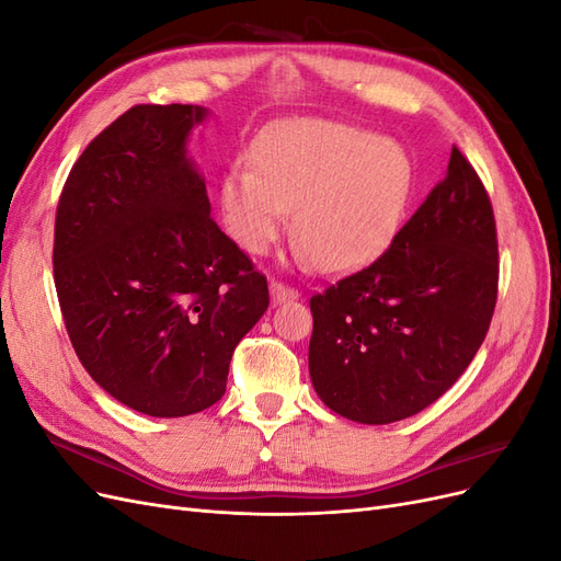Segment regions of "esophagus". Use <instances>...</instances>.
<instances>
[{
	"instance_id": "34e87169",
	"label": "esophagus",
	"mask_w": 561,
	"mask_h": 561,
	"mask_svg": "<svg viewBox=\"0 0 561 561\" xmlns=\"http://www.w3.org/2000/svg\"><path fill=\"white\" fill-rule=\"evenodd\" d=\"M268 290H271V301H274V304L293 301V299H297V297H299V293L295 290V287H287V285H285V283H280V280H271Z\"/></svg>"
}]
</instances>
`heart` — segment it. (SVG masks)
<instances>
[{
    "mask_svg": "<svg viewBox=\"0 0 561 561\" xmlns=\"http://www.w3.org/2000/svg\"><path fill=\"white\" fill-rule=\"evenodd\" d=\"M222 178V213L248 252L290 222L301 252L328 274L358 268L396 239L414 192V163L396 140L307 118L271 130Z\"/></svg>",
    "mask_w": 561,
    "mask_h": 561,
    "instance_id": "obj_1",
    "label": "heart"
}]
</instances>
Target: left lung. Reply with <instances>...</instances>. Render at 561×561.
Here are the masks:
<instances>
[{"label": "left lung", "mask_w": 561, "mask_h": 561, "mask_svg": "<svg viewBox=\"0 0 561 561\" xmlns=\"http://www.w3.org/2000/svg\"><path fill=\"white\" fill-rule=\"evenodd\" d=\"M496 293L494 210L454 147L445 180L381 257L311 297L318 398L367 426L426 410L482 346Z\"/></svg>", "instance_id": "obj_1"}]
</instances>
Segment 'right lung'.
<instances>
[{
  "mask_svg": "<svg viewBox=\"0 0 561 561\" xmlns=\"http://www.w3.org/2000/svg\"><path fill=\"white\" fill-rule=\"evenodd\" d=\"M201 105H135L83 149L58 201L54 276L81 365L147 416H190L227 390L266 278L215 225L186 154Z\"/></svg>",
  "mask_w": 561,
  "mask_h": 561,
  "instance_id": "add662e5",
  "label": "right lung"
}]
</instances>
